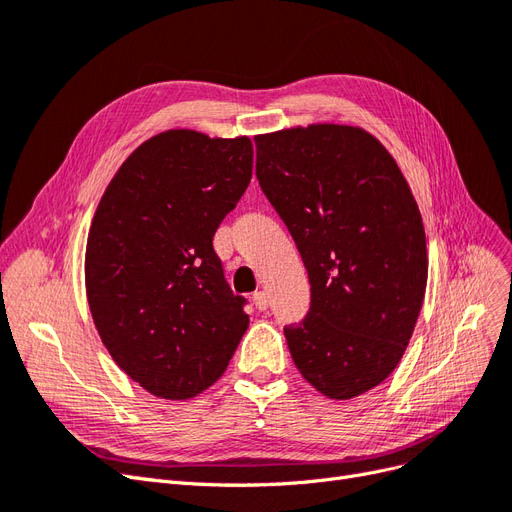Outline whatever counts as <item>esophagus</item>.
<instances>
[{
  "label": "esophagus",
  "mask_w": 512,
  "mask_h": 512,
  "mask_svg": "<svg viewBox=\"0 0 512 512\" xmlns=\"http://www.w3.org/2000/svg\"><path fill=\"white\" fill-rule=\"evenodd\" d=\"M252 299H254L256 309H260V312H265V309L269 307V294L265 290H256Z\"/></svg>",
  "instance_id": "34e87169"
}]
</instances>
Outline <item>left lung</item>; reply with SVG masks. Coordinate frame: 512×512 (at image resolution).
<instances>
[{
	"instance_id": "8db88e82",
	"label": "left lung",
	"mask_w": 512,
	"mask_h": 512,
	"mask_svg": "<svg viewBox=\"0 0 512 512\" xmlns=\"http://www.w3.org/2000/svg\"><path fill=\"white\" fill-rule=\"evenodd\" d=\"M256 177L288 226L312 286L284 329L316 391L352 399L401 361L427 286L421 211L397 162L363 128L314 123L260 134Z\"/></svg>"
}]
</instances>
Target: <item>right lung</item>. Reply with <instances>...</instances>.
<instances>
[{
    "label": "right lung",
    "instance_id": "1",
    "mask_svg": "<svg viewBox=\"0 0 512 512\" xmlns=\"http://www.w3.org/2000/svg\"><path fill=\"white\" fill-rule=\"evenodd\" d=\"M247 136L166 130L136 147L91 220L85 288L113 361L151 395L190 399L218 380L250 316L213 235L252 179Z\"/></svg>",
    "mask_w": 512,
    "mask_h": 512
}]
</instances>
